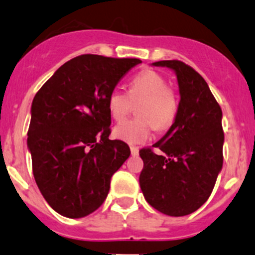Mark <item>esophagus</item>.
<instances>
[{
	"mask_svg": "<svg viewBox=\"0 0 255 255\" xmlns=\"http://www.w3.org/2000/svg\"><path fill=\"white\" fill-rule=\"evenodd\" d=\"M129 148H130V154H132L133 156H136V155L139 154V149L136 148V146L132 145V146H129Z\"/></svg>",
	"mask_w": 255,
	"mask_h": 255,
	"instance_id": "34e87169",
	"label": "esophagus"
}]
</instances>
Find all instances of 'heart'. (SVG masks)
I'll list each match as a JSON object with an SVG mask.
<instances>
[{
	"mask_svg": "<svg viewBox=\"0 0 255 255\" xmlns=\"http://www.w3.org/2000/svg\"><path fill=\"white\" fill-rule=\"evenodd\" d=\"M133 104L138 119L125 121L114 128V136L128 144H140L148 140L151 126L155 129H166L172 125L177 114L175 93L167 88V82L157 72L146 69L136 74L129 83L128 93L115 89L107 99V110L115 121L127 117Z\"/></svg>",
	"mask_w": 255,
	"mask_h": 255,
	"instance_id": "1",
	"label": "heart"
}]
</instances>
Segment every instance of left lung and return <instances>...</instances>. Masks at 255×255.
<instances>
[{
  "mask_svg": "<svg viewBox=\"0 0 255 255\" xmlns=\"http://www.w3.org/2000/svg\"><path fill=\"white\" fill-rule=\"evenodd\" d=\"M155 67L175 72L179 104L170 129L151 149L139 151L144 162L139 184L146 202L168 216L194 213L210 197L221 172L222 111L209 85L181 61H159Z\"/></svg>",
  "mask_w": 255,
  "mask_h": 255,
  "instance_id": "left-lung-1",
  "label": "left lung"
}]
</instances>
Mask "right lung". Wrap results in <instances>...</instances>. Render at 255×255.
<instances>
[{
    "mask_svg": "<svg viewBox=\"0 0 255 255\" xmlns=\"http://www.w3.org/2000/svg\"><path fill=\"white\" fill-rule=\"evenodd\" d=\"M138 58L82 55L61 66L34 96L28 130L35 182L60 215L80 219L100 208L129 146L109 139L107 99Z\"/></svg>",
    "mask_w": 255,
    "mask_h": 255,
    "instance_id": "1",
    "label": "right lung"
}]
</instances>
